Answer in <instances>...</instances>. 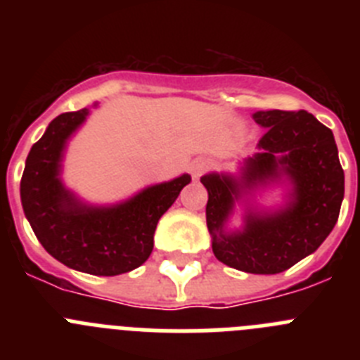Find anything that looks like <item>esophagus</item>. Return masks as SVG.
I'll return each mask as SVG.
<instances>
[{
    "instance_id": "1",
    "label": "esophagus",
    "mask_w": 360,
    "mask_h": 360,
    "mask_svg": "<svg viewBox=\"0 0 360 360\" xmlns=\"http://www.w3.org/2000/svg\"><path fill=\"white\" fill-rule=\"evenodd\" d=\"M209 165H211V160H209V158H203V157L195 158V160L189 164V171L191 174H193V178L202 176V174L209 169Z\"/></svg>"
}]
</instances>
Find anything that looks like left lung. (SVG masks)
Returning <instances> with one entry per match:
<instances>
[{"label":"left lung","mask_w":360,"mask_h":360,"mask_svg":"<svg viewBox=\"0 0 360 360\" xmlns=\"http://www.w3.org/2000/svg\"><path fill=\"white\" fill-rule=\"evenodd\" d=\"M265 128L257 153L238 173L203 174L209 193L205 218L212 252L227 266L249 274H279L319 249L335 227L345 198V171L332 129L304 110L252 113ZM274 186L283 200L274 208L257 203ZM242 227L229 228L236 205Z\"/></svg>","instance_id":"left-lung-1"}]
</instances>
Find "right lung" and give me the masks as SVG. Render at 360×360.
Instances as JSON below:
<instances>
[{
	"label": "right lung",
	"mask_w": 360,
	"mask_h": 360,
	"mask_svg": "<svg viewBox=\"0 0 360 360\" xmlns=\"http://www.w3.org/2000/svg\"><path fill=\"white\" fill-rule=\"evenodd\" d=\"M61 113L32 146L21 178V205L44 250L68 269L94 276H119L149 257L158 219L191 182L184 173L144 187L122 202L88 203L63 182L68 142L91 110Z\"/></svg>",
	"instance_id": "right-lung-1"
}]
</instances>
